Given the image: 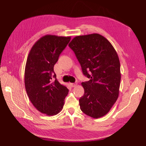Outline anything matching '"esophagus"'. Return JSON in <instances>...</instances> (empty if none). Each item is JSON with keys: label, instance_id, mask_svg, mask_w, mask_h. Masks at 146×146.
Returning a JSON list of instances; mask_svg holds the SVG:
<instances>
[{"label": "esophagus", "instance_id": "obj_1", "mask_svg": "<svg viewBox=\"0 0 146 146\" xmlns=\"http://www.w3.org/2000/svg\"><path fill=\"white\" fill-rule=\"evenodd\" d=\"M70 85H71V87L73 88V87H75V86H76L77 84H76V83H70Z\"/></svg>", "mask_w": 146, "mask_h": 146}]
</instances>
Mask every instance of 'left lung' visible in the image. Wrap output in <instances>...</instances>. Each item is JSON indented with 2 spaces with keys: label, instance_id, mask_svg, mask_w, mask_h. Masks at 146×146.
<instances>
[{
  "label": "left lung",
  "instance_id": "8db88e82",
  "mask_svg": "<svg viewBox=\"0 0 146 146\" xmlns=\"http://www.w3.org/2000/svg\"><path fill=\"white\" fill-rule=\"evenodd\" d=\"M69 46L83 74L90 78L82 83L84 93L79 99L80 109L90 117H102L119 95L121 72L118 54L108 39L96 33L75 37Z\"/></svg>",
  "mask_w": 146,
  "mask_h": 146
}]
</instances>
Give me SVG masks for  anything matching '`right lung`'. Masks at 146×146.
<instances>
[{"label":"right lung","mask_w":146,"mask_h":146,"mask_svg":"<svg viewBox=\"0 0 146 146\" xmlns=\"http://www.w3.org/2000/svg\"><path fill=\"white\" fill-rule=\"evenodd\" d=\"M71 37L46 35L34 43L27 58L25 85L28 96L38 111L52 116L63 108L69 90L56 78L54 66Z\"/></svg>","instance_id":"right-lung-1"}]
</instances>
